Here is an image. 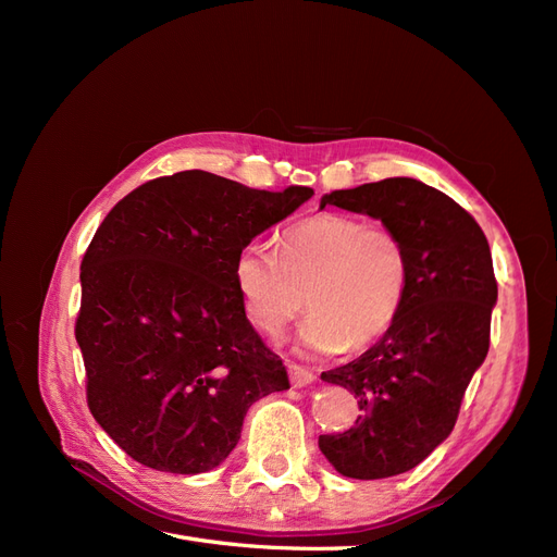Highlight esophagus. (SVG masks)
Listing matches in <instances>:
<instances>
[{"instance_id": "esophagus-1", "label": "esophagus", "mask_w": 557, "mask_h": 557, "mask_svg": "<svg viewBox=\"0 0 557 557\" xmlns=\"http://www.w3.org/2000/svg\"><path fill=\"white\" fill-rule=\"evenodd\" d=\"M288 372H290V383H293L295 387L309 385V383L315 379V376H313V372H311V369L301 367V364H290V367H288Z\"/></svg>"}]
</instances>
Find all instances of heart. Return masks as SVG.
<instances>
[{
  "label": "heart",
  "mask_w": 557,
  "mask_h": 557,
  "mask_svg": "<svg viewBox=\"0 0 557 557\" xmlns=\"http://www.w3.org/2000/svg\"><path fill=\"white\" fill-rule=\"evenodd\" d=\"M399 234L348 213H318L285 227L276 252L246 244L234 285L246 318L272 339L307 309L301 342L315 352L372 346L393 327L409 293Z\"/></svg>",
  "instance_id": "obj_1"
}]
</instances>
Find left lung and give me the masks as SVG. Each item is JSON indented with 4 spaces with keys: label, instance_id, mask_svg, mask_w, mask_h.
<instances>
[{
    "label": "left lung",
    "instance_id": "1",
    "mask_svg": "<svg viewBox=\"0 0 557 557\" xmlns=\"http://www.w3.org/2000/svg\"><path fill=\"white\" fill-rule=\"evenodd\" d=\"M367 213L399 234L409 293L381 339L323 372L358 397L356 425L320 434L318 446L348 479H387L423 462L453 432L467 385L491 348L497 301L491 246L479 223L442 190L385 178L334 190L320 207Z\"/></svg>",
    "mask_w": 557,
    "mask_h": 557
}]
</instances>
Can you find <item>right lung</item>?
I'll list each match as a JSON object with an SVG mask.
<instances>
[{"mask_svg": "<svg viewBox=\"0 0 557 557\" xmlns=\"http://www.w3.org/2000/svg\"><path fill=\"white\" fill-rule=\"evenodd\" d=\"M311 195L190 170L146 181L97 227L74 332L90 413L129 458L209 471L237 446L250 404L290 387L244 313L234 260Z\"/></svg>", "mask_w": 557, "mask_h": 557, "instance_id": "obj_1", "label": "right lung"}]
</instances>
